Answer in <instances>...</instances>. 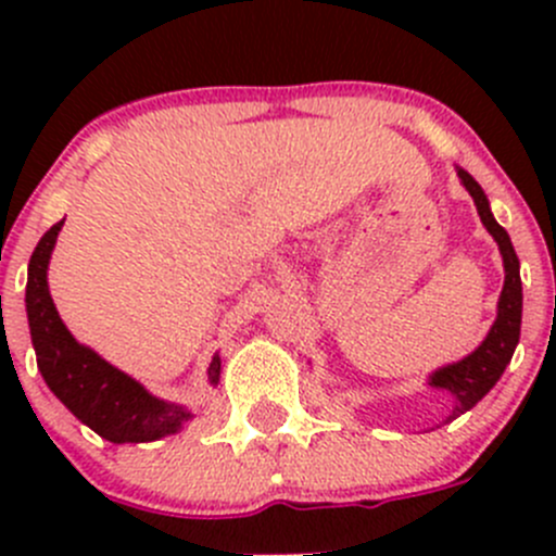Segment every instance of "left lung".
Returning <instances> with one entry per match:
<instances>
[{
    "label": "left lung",
    "mask_w": 556,
    "mask_h": 556,
    "mask_svg": "<svg viewBox=\"0 0 556 556\" xmlns=\"http://www.w3.org/2000/svg\"><path fill=\"white\" fill-rule=\"evenodd\" d=\"M459 179L468 188V193L473 195L476 210H479L481 223L486 226V231L495 237L497 247H501L503 266H506V285H503L501 301H497V319L492 325V330L486 333V339L481 341V346L476 352H470L465 361L452 363V366L439 368V371L430 377V384L444 387L454 395V412L450 419L459 417L468 408H473L486 392L495 387L497 379L503 377L506 366L511 363L514 350L519 344V328H521V279H519V257L514 252L511 239H508L506 228L492 217L490 201H486L484 190L476 182L465 169H457Z\"/></svg>",
    "instance_id": "obj_1"
}]
</instances>
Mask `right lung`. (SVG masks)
<instances>
[{"label":"right lung","instance_id":"1","mask_svg":"<svg viewBox=\"0 0 556 556\" xmlns=\"http://www.w3.org/2000/svg\"><path fill=\"white\" fill-rule=\"evenodd\" d=\"M64 220L55 223L29 261L26 314L37 366L50 390L80 422L112 444H144L169 435L190 417L182 406L159 401L142 384L112 368L97 352L77 344L55 312L48 290V261ZM220 379V357H212L210 382Z\"/></svg>","mask_w":556,"mask_h":556}]
</instances>
